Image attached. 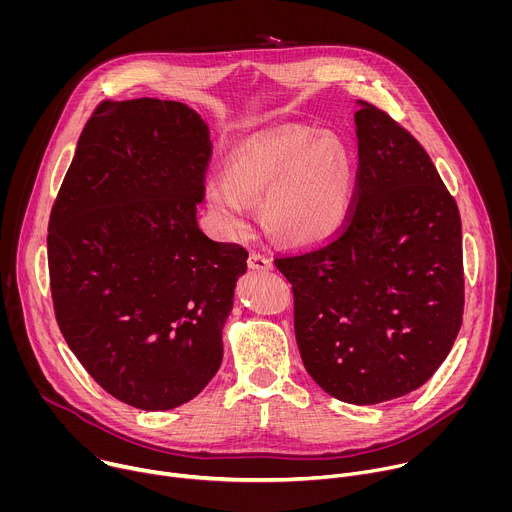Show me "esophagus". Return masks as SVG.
Returning <instances> with one entry per match:
<instances>
[{
  "label": "esophagus",
  "instance_id": "34e87169",
  "mask_svg": "<svg viewBox=\"0 0 512 512\" xmlns=\"http://www.w3.org/2000/svg\"><path fill=\"white\" fill-rule=\"evenodd\" d=\"M247 263H249L251 269H271V267H273L271 259L265 257V255H261V253H257V251H253V253L249 255Z\"/></svg>",
  "mask_w": 512,
  "mask_h": 512
}]
</instances>
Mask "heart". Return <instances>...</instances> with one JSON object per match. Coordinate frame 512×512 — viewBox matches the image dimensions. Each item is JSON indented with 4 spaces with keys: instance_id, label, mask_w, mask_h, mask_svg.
<instances>
[{
    "instance_id": "obj_1",
    "label": "heart",
    "mask_w": 512,
    "mask_h": 512,
    "mask_svg": "<svg viewBox=\"0 0 512 512\" xmlns=\"http://www.w3.org/2000/svg\"><path fill=\"white\" fill-rule=\"evenodd\" d=\"M354 184L350 152L330 131L281 127L241 139L227 154L223 182L204 188L212 223L223 233L245 227V202L265 229L291 247H314L344 223Z\"/></svg>"
}]
</instances>
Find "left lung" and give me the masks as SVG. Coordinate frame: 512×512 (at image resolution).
<instances>
[{"instance_id":"obj_1","label":"left lung","mask_w":512,"mask_h":512,"mask_svg":"<svg viewBox=\"0 0 512 512\" xmlns=\"http://www.w3.org/2000/svg\"><path fill=\"white\" fill-rule=\"evenodd\" d=\"M358 168L340 229L273 257L291 283L308 375L373 405L419 389L450 354L464 314L462 221L423 145L387 111L354 115Z\"/></svg>"}]
</instances>
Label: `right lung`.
Returning <instances> with one entry per match:
<instances>
[{
	"label": "right lung",
	"instance_id": "right-lung-1",
	"mask_svg": "<svg viewBox=\"0 0 512 512\" xmlns=\"http://www.w3.org/2000/svg\"><path fill=\"white\" fill-rule=\"evenodd\" d=\"M212 158L204 121L178 101H101L48 221L58 328L115 399L166 411L223 362V326L249 253L196 223Z\"/></svg>",
	"mask_w": 512,
	"mask_h": 512
}]
</instances>
